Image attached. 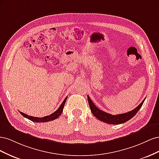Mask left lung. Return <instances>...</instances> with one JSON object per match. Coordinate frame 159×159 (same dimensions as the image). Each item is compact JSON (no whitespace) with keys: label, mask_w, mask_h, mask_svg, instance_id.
I'll use <instances>...</instances> for the list:
<instances>
[{"label":"left lung","mask_w":159,"mask_h":159,"mask_svg":"<svg viewBox=\"0 0 159 159\" xmlns=\"http://www.w3.org/2000/svg\"><path fill=\"white\" fill-rule=\"evenodd\" d=\"M88 103L89 105V107L91 109V111L92 112L93 115L94 116L100 120L101 121H103L104 123H107L108 124H112V125H118V124H121L123 123H125L129 120L133 118L136 113L139 111V110L142 107V105L145 102V99H143V102L139 104L138 106L134 109L133 110L131 111L123 113V114H119L116 115H113L111 114L107 113L106 112L103 111L102 110L99 109L97 107L95 106L94 103H93L92 101L90 99V98L88 95Z\"/></svg>","instance_id":"left-lung-1"}]
</instances>
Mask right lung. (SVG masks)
I'll list each match as a JSON object with an SVG mask.
<instances>
[{
	"mask_svg": "<svg viewBox=\"0 0 159 159\" xmlns=\"http://www.w3.org/2000/svg\"><path fill=\"white\" fill-rule=\"evenodd\" d=\"M67 98H68V97H66L65 98V99L64 100V102L61 103V104L60 105V106L59 107V108L57 109L55 112L50 114V115H48V116H45L44 117H35L30 116V115H28L22 112H20V111H19V112H20V113L22 115V116H24L25 117L28 119L30 120V121H32L36 122V123L48 122V121H52V120L56 119L57 118H58V117L60 116V115H61L62 111H63V109H64V107L65 103L66 102Z\"/></svg>",
	"mask_w": 159,
	"mask_h": 159,
	"instance_id": "1",
	"label": "right lung"
}]
</instances>
